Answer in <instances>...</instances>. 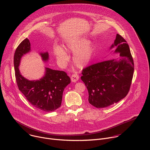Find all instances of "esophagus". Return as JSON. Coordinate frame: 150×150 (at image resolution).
Returning <instances> with one entry per match:
<instances>
[{
  "label": "esophagus",
  "instance_id": "34e87169",
  "mask_svg": "<svg viewBox=\"0 0 150 150\" xmlns=\"http://www.w3.org/2000/svg\"><path fill=\"white\" fill-rule=\"evenodd\" d=\"M79 78V75L76 73H75V74H72V76H71V81H72V82H75L78 80Z\"/></svg>",
  "mask_w": 150,
  "mask_h": 150
}]
</instances>
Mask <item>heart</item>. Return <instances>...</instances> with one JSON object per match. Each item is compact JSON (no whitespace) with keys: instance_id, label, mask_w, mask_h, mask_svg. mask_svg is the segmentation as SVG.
Returning a JSON list of instances; mask_svg holds the SVG:
<instances>
[{"instance_id":"1","label":"heart","mask_w":150,"mask_h":150,"mask_svg":"<svg viewBox=\"0 0 150 150\" xmlns=\"http://www.w3.org/2000/svg\"><path fill=\"white\" fill-rule=\"evenodd\" d=\"M89 40L87 38H80L72 40L67 44L69 50L75 52L73 61L75 65L78 68H83L87 65L90 61L93 54V49L91 46L88 45ZM54 54L57 60L62 63L65 64L69 60V56L63 48L56 46L54 49Z\"/></svg>"}]
</instances>
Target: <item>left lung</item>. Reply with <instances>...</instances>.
Returning <instances> with one entry per match:
<instances>
[{
    "label": "left lung",
    "instance_id": "1",
    "mask_svg": "<svg viewBox=\"0 0 150 150\" xmlns=\"http://www.w3.org/2000/svg\"><path fill=\"white\" fill-rule=\"evenodd\" d=\"M116 47L120 59H109L90 65L82 70L81 77L88 91V101L97 108H104L119 102L129 91L134 63L129 45L117 34L111 49Z\"/></svg>",
    "mask_w": 150,
    "mask_h": 150
}]
</instances>
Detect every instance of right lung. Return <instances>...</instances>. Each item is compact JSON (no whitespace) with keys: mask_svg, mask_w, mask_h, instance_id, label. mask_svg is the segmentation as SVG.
<instances>
[{"mask_svg":"<svg viewBox=\"0 0 150 150\" xmlns=\"http://www.w3.org/2000/svg\"><path fill=\"white\" fill-rule=\"evenodd\" d=\"M30 40L24 39L17 47L14 54L13 63L18 87L34 108L43 112H53L60 107L63 90L71 83V79L65 72L48 68H46L45 75L40 80L29 81L23 77L18 67L21 58L30 51ZM40 54L42 60H48L47 52Z\"/></svg>","mask_w":150,"mask_h":150,"instance_id":"add662e5","label":"right lung"}]
</instances>
